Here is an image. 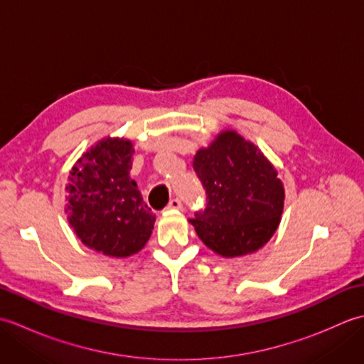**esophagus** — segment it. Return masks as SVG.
I'll return each instance as SVG.
<instances>
[{
  "mask_svg": "<svg viewBox=\"0 0 364 364\" xmlns=\"http://www.w3.org/2000/svg\"><path fill=\"white\" fill-rule=\"evenodd\" d=\"M181 208H183V203L178 198L170 200V203L167 205V210H181Z\"/></svg>",
  "mask_w": 364,
  "mask_h": 364,
  "instance_id": "obj_1",
  "label": "esophagus"
}]
</instances>
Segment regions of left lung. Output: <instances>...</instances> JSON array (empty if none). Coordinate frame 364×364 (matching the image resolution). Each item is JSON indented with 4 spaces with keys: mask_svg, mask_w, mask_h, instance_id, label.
I'll return each mask as SVG.
<instances>
[{
    "mask_svg": "<svg viewBox=\"0 0 364 364\" xmlns=\"http://www.w3.org/2000/svg\"><path fill=\"white\" fill-rule=\"evenodd\" d=\"M208 205L189 222L223 258L244 257L269 242L280 225L284 188L277 168L253 142L223 129L194 156Z\"/></svg>",
    "mask_w": 364,
    "mask_h": 364,
    "instance_id": "8db88e82",
    "label": "left lung"
}]
</instances>
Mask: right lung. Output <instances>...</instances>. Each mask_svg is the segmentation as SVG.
Returning <instances> with one entry per match:
<instances>
[{
  "mask_svg": "<svg viewBox=\"0 0 364 364\" xmlns=\"http://www.w3.org/2000/svg\"><path fill=\"white\" fill-rule=\"evenodd\" d=\"M133 154L129 139L107 136L82 153L68 175L67 220L84 245L106 257L142 250L156 220L129 176Z\"/></svg>",
  "mask_w": 364,
  "mask_h": 364,
  "instance_id": "obj_1",
  "label": "right lung"
}]
</instances>
